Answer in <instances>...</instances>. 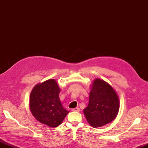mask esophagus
I'll list each match as a JSON object with an SVG mask.
<instances>
[{
  "label": "esophagus",
  "mask_w": 148,
  "mask_h": 148,
  "mask_svg": "<svg viewBox=\"0 0 148 148\" xmlns=\"http://www.w3.org/2000/svg\"><path fill=\"white\" fill-rule=\"evenodd\" d=\"M72 111L73 112H79L80 108H75L72 109Z\"/></svg>",
  "instance_id": "34e87169"
}]
</instances>
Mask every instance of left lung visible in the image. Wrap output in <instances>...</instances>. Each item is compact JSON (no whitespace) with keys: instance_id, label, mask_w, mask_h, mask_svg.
Masks as SVG:
<instances>
[{"instance_id":"obj_1","label":"left lung","mask_w":148,"mask_h":148,"mask_svg":"<svg viewBox=\"0 0 148 148\" xmlns=\"http://www.w3.org/2000/svg\"><path fill=\"white\" fill-rule=\"evenodd\" d=\"M119 99L116 92L107 82L99 79L92 82L90 99L84 113L92 127L111 122L117 115Z\"/></svg>"}]
</instances>
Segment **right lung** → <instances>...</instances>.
Wrapping results in <instances>:
<instances>
[{
    "label": "right lung",
    "instance_id": "obj_1",
    "mask_svg": "<svg viewBox=\"0 0 148 148\" xmlns=\"http://www.w3.org/2000/svg\"><path fill=\"white\" fill-rule=\"evenodd\" d=\"M60 90L57 81L49 79L36 85L30 95L29 108L38 121L50 127H56L69 112L59 98Z\"/></svg>",
    "mask_w": 148,
    "mask_h": 148
}]
</instances>
